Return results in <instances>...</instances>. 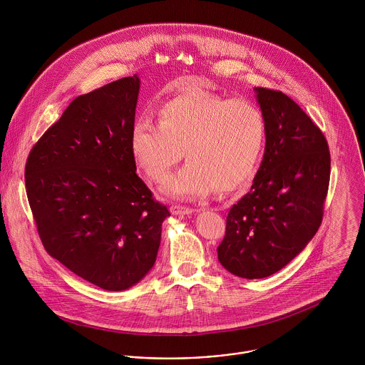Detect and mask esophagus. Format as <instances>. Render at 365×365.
<instances>
[{"label": "esophagus", "mask_w": 365, "mask_h": 365, "mask_svg": "<svg viewBox=\"0 0 365 365\" xmlns=\"http://www.w3.org/2000/svg\"><path fill=\"white\" fill-rule=\"evenodd\" d=\"M170 212L173 215H182V214H192L195 210L193 208H189V207H185V205H180V204H172L170 205Z\"/></svg>", "instance_id": "34e87169"}]
</instances>
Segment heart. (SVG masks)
Returning <instances> with one entry per match:
<instances>
[{"label":"heart","instance_id":"obj_1","mask_svg":"<svg viewBox=\"0 0 365 365\" xmlns=\"http://www.w3.org/2000/svg\"><path fill=\"white\" fill-rule=\"evenodd\" d=\"M266 140L262 109L247 99H228L204 88H187L160 108V123L138 118L131 128V154L145 176L163 183L183 151L187 163L163 192L202 199L215 189L230 193L252 176Z\"/></svg>","mask_w":365,"mask_h":365}]
</instances>
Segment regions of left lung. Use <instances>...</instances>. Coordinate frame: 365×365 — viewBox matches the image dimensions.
<instances>
[{
  "mask_svg": "<svg viewBox=\"0 0 365 365\" xmlns=\"http://www.w3.org/2000/svg\"><path fill=\"white\" fill-rule=\"evenodd\" d=\"M255 92L266 119L264 155L250 190L228 211L217 247L220 263L242 279L274 274L314 238L330 179L319 127L282 91Z\"/></svg>",
  "mask_w": 365,
  "mask_h": 365,
  "instance_id": "obj_1",
  "label": "left lung"
}]
</instances>
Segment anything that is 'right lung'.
<instances>
[{"instance_id":"add662e5","label":"right lung","mask_w":365,"mask_h":365,"mask_svg":"<svg viewBox=\"0 0 365 365\" xmlns=\"http://www.w3.org/2000/svg\"><path fill=\"white\" fill-rule=\"evenodd\" d=\"M137 76L76 98L29 153L25 185L47 253L108 291L153 269L166 205L135 173Z\"/></svg>"}]
</instances>
